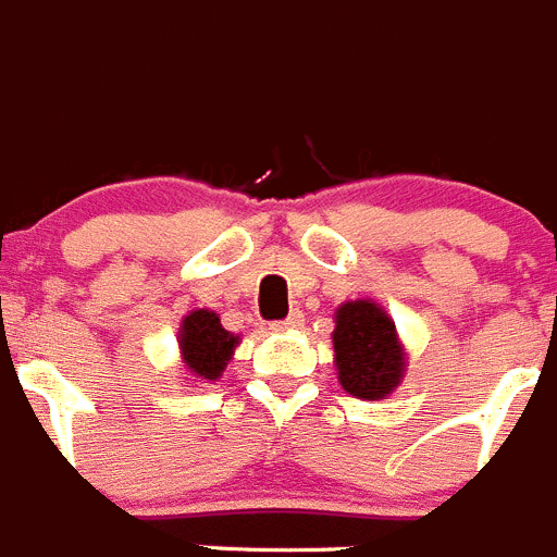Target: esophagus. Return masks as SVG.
<instances>
[{"mask_svg": "<svg viewBox=\"0 0 557 557\" xmlns=\"http://www.w3.org/2000/svg\"><path fill=\"white\" fill-rule=\"evenodd\" d=\"M304 323V312L300 309H293V312L287 314L284 320H275V323H270V331H284V329H298V325Z\"/></svg>", "mask_w": 557, "mask_h": 557, "instance_id": "34e87169", "label": "esophagus"}]
</instances>
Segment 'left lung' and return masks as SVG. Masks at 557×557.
Instances as JSON below:
<instances>
[{"instance_id":"obj_1","label":"left lung","mask_w":557,"mask_h":557,"mask_svg":"<svg viewBox=\"0 0 557 557\" xmlns=\"http://www.w3.org/2000/svg\"><path fill=\"white\" fill-rule=\"evenodd\" d=\"M334 356L339 384L345 392L364 400H381L389 395L406 370L395 323L370 300H350L339 306Z\"/></svg>"}]
</instances>
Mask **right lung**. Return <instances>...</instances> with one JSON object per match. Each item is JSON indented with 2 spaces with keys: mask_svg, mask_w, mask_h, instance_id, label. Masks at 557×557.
I'll return each instance as SVG.
<instances>
[{
  "mask_svg": "<svg viewBox=\"0 0 557 557\" xmlns=\"http://www.w3.org/2000/svg\"><path fill=\"white\" fill-rule=\"evenodd\" d=\"M178 345H182V359L187 370L198 379L215 381L221 379L223 367L232 359L237 348V336L228 334L221 325V318L209 309H198L182 320L178 331Z\"/></svg>",
  "mask_w": 557,
  "mask_h": 557,
  "instance_id": "right-lung-1",
  "label": "right lung"
}]
</instances>
